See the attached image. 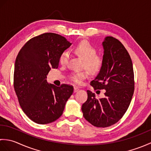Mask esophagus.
I'll return each instance as SVG.
<instances>
[{
    "label": "esophagus",
    "instance_id": "34e87169",
    "mask_svg": "<svg viewBox=\"0 0 151 151\" xmlns=\"http://www.w3.org/2000/svg\"><path fill=\"white\" fill-rule=\"evenodd\" d=\"M78 87H77V86H75V87H74V92H77L78 91Z\"/></svg>",
    "mask_w": 151,
    "mask_h": 151
}]
</instances>
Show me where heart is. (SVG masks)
<instances>
[{
    "mask_svg": "<svg viewBox=\"0 0 151 151\" xmlns=\"http://www.w3.org/2000/svg\"><path fill=\"white\" fill-rule=\"evenodd\" d=\"M73 51L75 54L84 59L83 66L86 67L92 74H96L100 71L103 64L102 56L98 55L97 50L88 41L83 40L74 47ZM69 53L63 51L60 56V63L62 65H66L69 60ZM89 73L87 69L81 71H74L70 74L69 79L77 84H81L82 81L88 76Z\"/></svg>",
    "mask_w": 151,
    "mask_h": 151,
    "instance_id": "heart-1",
    "label": "heart"
}]
</instances>
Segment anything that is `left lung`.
<instances>
[{"mask_svg": "<svg viewBox=\"0 0 151 151\" xmlns=\"http://www.w3.org/2000/svg\"><path fill=\"white\" fill-rule=\"evenodd\" d=\"M102 46L103 64L90 84L95 90L105 89V97L97 99L88 90L82 111L89 123L104 128L116 123L127 111L134 94V75L132 60L119 41L106 37Z\"/></svg>", "mask_w": 151, "mask_h": 151, "instance_id": "obj_1", "label": "left lung"}]
</instances>
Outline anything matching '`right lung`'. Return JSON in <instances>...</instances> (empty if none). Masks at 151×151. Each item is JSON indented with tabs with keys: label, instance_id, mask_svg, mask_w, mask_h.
<instances>
[{
	"label": "right lung",
	"instance_id": "right-lung-1",
	"mask_svg": "<svg viewBox=\"0 0 151 151\" xmlns=\"http://www.w3.org/2000/svg\"><path fill=\"white\" fill-rule=\"evenodd\" d=\"M70 45L71 43L59 34L45 33L28 41L16 58L15 93L24 113L37 124L57 120L73 94L72 86L57 87L46 80L50 70L58 67L60 54Z\"/></svg>",
	"mask_w": 151,
	"mask_h": 151
}]
</instances>
